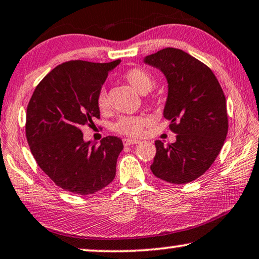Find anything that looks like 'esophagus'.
I'll list each match as a JSON object with an SVG mask.
<instances>
[{"label": "esophagus", "instance_id": "obj_1", "mask_svg": "<svg viewBox=\"0 0 259 259\" xmlns=\"http://www.w3.org/2000/svg\"><path fill=\"white\" fill-rule=\"evenodd\" d=\"M139 142H140L139 140H132V139H124L123 140L124 147H129V146H132V144H137Z\"/></svg>", "mask_w": 259, "mask_h": 259}]
</instances>
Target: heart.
Listing matches in <instances>:
<instances>
[{
  "label": "heart",
  "instance_id": "obj_1",
  "mask_svg": "<svg viewBox=\"0 0 259 259\" xmlns=\"http://www.w3.org/2000/svg\"><path fill=\"white\" fill-rule=\"evenodd\" d=\"M123 79L132 88L136 90L140 94H148L155 86V78L149 71L144 70L142 67H132L123 73ZM96 104L99 111L104 112L108 109V95L104 89L98 92ZM148 118L142 115L135 116H124L113 124V130L120 135H125L130 137H137L142 134L144 126L147 125Z\"/></svg>",
  "mask_w": 259,
  "mask_h": 259
}]
</instances>
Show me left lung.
Segmentation results:
<instances>
[{
	"mask_svg": "<svg viewBox=\"0 0 259 259\" xmlns=\"http://www.w3.org/2000/svg\"><path fill=\"white\" fill-rule=\"evenodd\" d=\"M144 61L167 78L163 116L177 134L174 143L155 142L156 155L150 169L161 180L187 184L208 170L225 142V95L211 68L178 48H163Z\"/></svg>",
	"mask_w": 259,
	"mask_h": 259,
	"instance_id": "8db88e82",
	"label": "left lung"
}]
</instances>
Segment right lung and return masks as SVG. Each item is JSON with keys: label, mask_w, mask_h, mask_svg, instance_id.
<instances>
[{"label": "right lung", "mask_w": 259, "mask_h": 259, "mask_svg": "<svg viewBox=\"0 0 259 259\" xmlns=\"http://www.w3.org/2000/svg\"><path fill=\"white\" fill-rule=\"evenodd\" d=\"M120 60H70L53 68L34 90L27 106L26 137L36 163L64 191L90 195L112 182L122 140L106 136L85 142L81 126L99 118L96 104L109 71Z\"/></svg>", "instance_id": "1"}]
</instances>
